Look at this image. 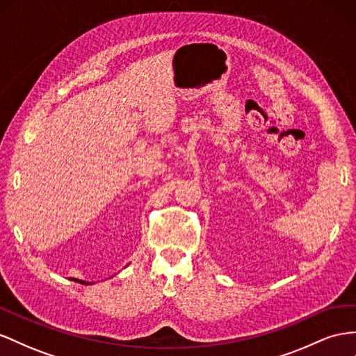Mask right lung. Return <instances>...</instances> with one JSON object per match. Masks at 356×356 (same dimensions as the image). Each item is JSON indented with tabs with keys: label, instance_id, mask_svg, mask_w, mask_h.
Listing matches in <instances>:
<instances>
[{
	"label": "right lung",
	"instance_id": "add662e5",
	"mask_svg": "<svg viewBox=\"0 0 356 356\" xmlns=\"http://www.w3.org/2000/svg\"><path fill=\"white\" fill-rule=\"evenodd\" d=\"M74 282H79V283H82V284H88V283H85V282H81V280H74Z\"/></svg>",
	"mask_w": 356,
	"mask_h": 356
}]
</instances>
